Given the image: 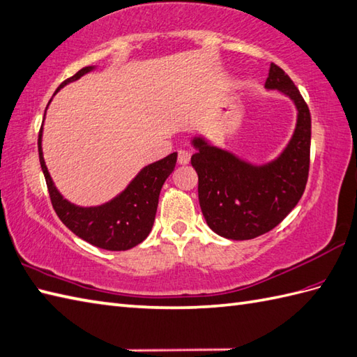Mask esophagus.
I'll return each instance as SVG.
<instances>
[{
  "mask_svg": "<svg viewBox=\"0 0 357 357\" xmlns=\"http://www.w3.org/2000/svg\"><path fill=\"white\" fill-rule=\"evenodd\" d=\"M177 160L180 165H188L189 160H191V154H189L188 151H178Z\"/></svg>",
  "mask_w": 357,
  "mask_h": 357,
  "instance_id": "obj_1",
  "label": "esophagus"
}]
</instances>
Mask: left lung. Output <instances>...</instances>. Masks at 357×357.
I'll return each mask as SVG.
<instances>
[{"mask_svg":"<svg viewBox=\"0 0 357 357\" xmlns=\"http://www.w3.org/2000/svg\"><path fill=\"white\" fill-rule=\"evenodd\" d=\"M267 90H280L298 109L296 126L275 160L252 165L197 136L191 157L199 174V202L206 223L227 240H252L272 231L304 194L310 168L312 117L296 85L281 67L271 64Z\"/></svg>","mask_w":357,"mask_h":357,"instance_id":"1","label":"left lung"}]
</instances>
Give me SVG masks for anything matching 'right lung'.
<instances>
[{
  "instance_id": "add662e5",
  "label": "right lung",
  "mask_w": 357,
  "mask_h": 357,
  "mask_svg": "<svg viewBox=\"0 0 357 357\" xmlns=\"http://www.w3.org/2000/svg\"><path fill=\"white\" fill-rule=\"evenodd\" d=\"M94 67H84L75 76L62 82L58 90L67 84L77 81ZM45 116V113H44ZM43 126L38 136L39 163L49 188L53 209L59 220L71 232L84 241L105 250H128L140 244L149 235L154 225L158 195L165 180L176 168L177 153L145 166L131 183L112 202L91 208H81L66 200L54 186L43 155Z\"/></svg>"
}]
</instances>
